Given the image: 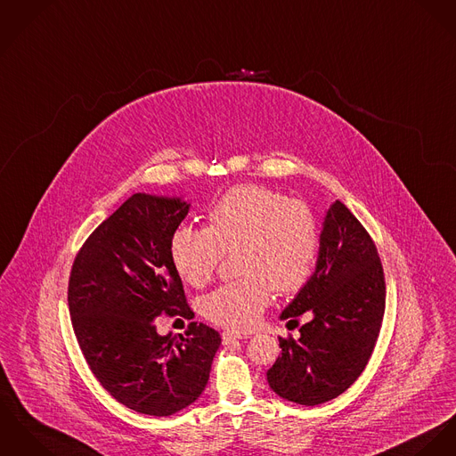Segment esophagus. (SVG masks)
I'll return each instance as SVG.
<instances>
[{
	"label": "esophagus",
	"instance_id": "obj_1",
	"mask_svg": "<svg viewBox=\"0 0 456 456\" xmlns=\"http://www.w3.org/2000/svg\"><path fill=\"white\" fill-rule=\"evenodd\" d=\"M221 338H223V343L226 345V343H230L233 339H246L248 334H244V332L224 331L221 334Z\"/></svg>",
	"mask_w": 456,
	"mask_h": 456
}]
</instances>
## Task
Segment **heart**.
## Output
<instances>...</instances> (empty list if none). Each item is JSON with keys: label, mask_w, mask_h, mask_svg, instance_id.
<instances>
[{"label": "heart", "mask_w": 456, "mask_h": 456, "mask_svg": "<svg viewBox=\"0 0 456 456\" xmlns=\"http://www.w3.org/2000/svg\"><path fill=\"white\" fill-rule=\"evenodd\" d=\"M233 250L242 277L208 294L202 312L214 324L242 331L259 321L275 290L288 296L308 282L319 254L315 214L272 188L240 184L210 206L208 228L181 224L170 239L172 265L193 288L208 286Z\"/></svg>", "instance_id": "obj_1"}]
</instances>
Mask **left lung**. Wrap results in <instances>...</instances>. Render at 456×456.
Instances as JSON below:
<instances>
[{
    "instance_id": "1",
    "label": "left lung",
    "mask_w": 456,
    "mask_h": 456,
    "mask_svg": "<svg viewBox=\"0 0 456 456\" xmlns=\"http://www.w3.org/2000/svg\"><path fill=\"white\" fill-rule=\"evenodd\" d=\"M385 275L371 235L339 200L326 214L314 275L281 319L297 322L299 338H279L268 370L272 390L290 403L317 406L343 394L364 371L385 314Z\"/></svg>"
}]
</instances>
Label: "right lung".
<instances>
[{
    "label": "right lung",
    "instance_id": "obj_1",
    "mask_svg": "<svg viewBox=\"0 0 456 456\" xmlns=\"http://www.w3.org/2000/svg\"><path fill=\"white\" fill-rule=\"evenodd\" d=\"M190 206L135 193L78 250L68 286L71 324L102 388L137 413L170 416L195 403L208 381L219 332L190 322L160 336L159 315L191 319L170 239Z\"/></svg>",
    "mask_w": 456,
    "mask_h": 456
}]
</instances>
